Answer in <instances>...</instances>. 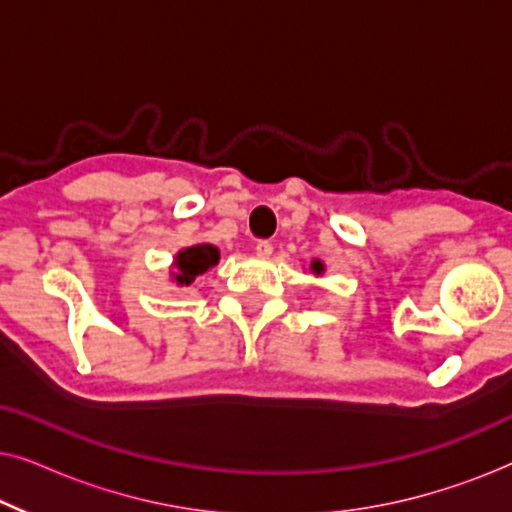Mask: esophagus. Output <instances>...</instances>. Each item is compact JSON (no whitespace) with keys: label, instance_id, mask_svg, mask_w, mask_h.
I'll use <instances>...</instances> for the list:
<instances>
[{"label":"esophagus","instance_id":"1","mask_svg":"<svg viewBox=\"0 0 512 512\" xmlns=\"http://www.w3.org/2000/svg\"><path fill=\"white\" fill-rule=\"evenodd\" d=\"M272 249H275V247H272V242H268V240H258L256 242V254L261 258H268L272 254Z\"/></svg>","mask_w":512,"mask_h":512}]
</instances>
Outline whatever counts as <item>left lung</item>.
<instances>
[{"instance_id":"8db88e82","label":"left lung","mask_w":512,"mask_h":512,"mask_svg":"<svg viewBox=\"0 0 512 512\" xmlns=\"http://www.w3.org/2000/svg\"><path fill=\"white\" fill-rule=\"evenodd\" d=\"M312 270H314V272H317V275H319V272H321V270H324V268H321V263H319V261H314V263H312Z\"/></svg>"}]
</instances>
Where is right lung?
<instances>
[{
  "label": "right lung",
  "instance_id": "obj_1",
  "mask_svg": "<svg viewBox=\"0 0 512 512\" xmlns=\"http://www.w3.org/2000/svg\"><path fill=\"white\" fill-rule=\"evenodd\" d=\"M216 263H219V249L212 247V244H195V247L179 251L177 261H174V265H177L174 279H177V284L188 286L195 277L207 272Z\"/></svg>",
  "mask_w": 512,
  "mask_h": 512
}]
</instances>
